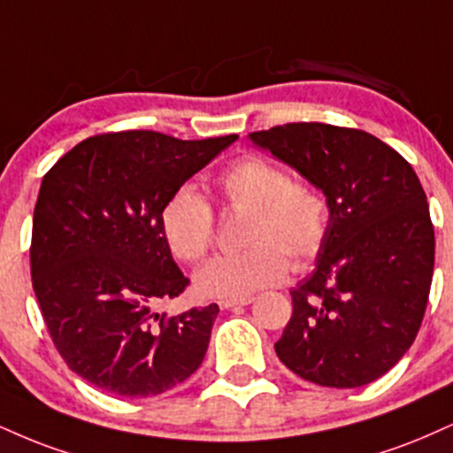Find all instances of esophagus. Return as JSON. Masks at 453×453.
<instances>
[{"instance_id": "1", "label": "esophagus", "mask_w": 453, "mask_h": 453, "mask_svg": "<svg viewBox=\"0 0 453 453\" xmlns=\"http://www.w3.org/2000/svg\"><path fill=\"white\" fill-rule=\"evenodd\" d=\"M253 303V297H242V299H221L219 308L221 310H230V308H238V306H249Z\"/></svg>"}]
</instances>
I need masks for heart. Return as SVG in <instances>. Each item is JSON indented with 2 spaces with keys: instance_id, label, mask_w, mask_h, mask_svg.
Here are the masks:
<instances>
[{
  "instance_id": "b5f03b06",
  "label": "heart",
  "mask_w": 453,
  "mask_h": 453,
  "mask_svg": "<svg viewBox=\"0 0 453 453\" xmlns=\"http://www.w3.org/2000/svg\"><path fill=\"white\" fill-rule=\"evenodd\" d=\"M219 198L234 209H249L241 253L219 255L196 274L206 297L242 299L287 276L288 259L306 268L319 257L329 234V203L319 188L293 181L285 168L259 156L234 162L215 181ZM160 227L179 259L200 261L215 238L211 204L192 185L168 196L160 211Z\"/></svg>"
}]
</instances>
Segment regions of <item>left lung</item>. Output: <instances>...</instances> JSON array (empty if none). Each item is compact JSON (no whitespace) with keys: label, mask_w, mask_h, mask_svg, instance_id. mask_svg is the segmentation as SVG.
I'll return each mask as SVG.
<instances>
[{"label":"left lung","mask_w":453,"mask_h":453,"mask_svg":"<svg viewBox=\"0 0 453 453\" xmlns=\"http://www.w3.org/2000/svg\"><path fill=\"white\" fill-rule=\"evenodd\" d=\"M249 139L329 203L316 268L291 291L276 354L319 386L357 388L390 372L422 325L434 268L426 194L399 151L357 128L296 122Z\"/></svg>","instance_id":"1"}]
</instances>
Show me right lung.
<instances>
[{
  "label": "right lung",
  "instance_id": "1",
  "mask_svg": "<svg viewBox=\"0 0 453 453\" xmlns=\"http://www.w3.org/2000/svg\"><path fill=\"white\" fill-rule=\"evenodd\" d=\"M236 139L96 134L43 174L31 280L54 346L86 382L137 399L171 390L200 367L219 306L156 312L189 285L162 234L160 211Z\"/></svg>",
  "mask_w": 453,
  "mask_h": 453
}]
</instances>
